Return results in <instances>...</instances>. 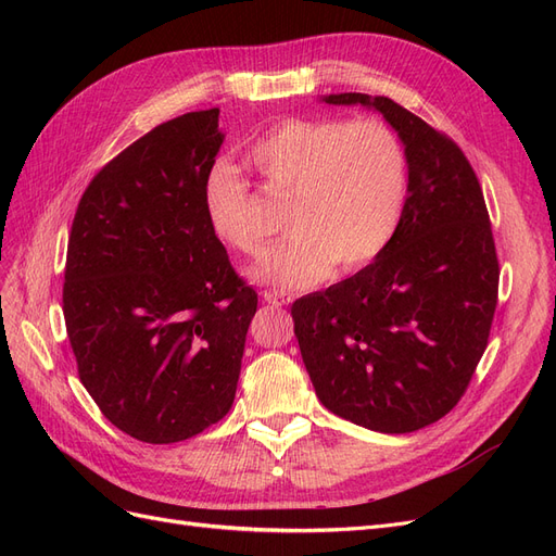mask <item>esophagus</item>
I'll list each match as a JSON object with an SVG mask.
<instances>
[{
	"label": "esophagus",
	"instance_id": "1",
	"mask_svg": "<svg viewBox=\"0 0 556 556\" xmlns=\"http://www.w3.org/2000/svg\"><path fill=\"white\" fill-rule=\"evenodd\" d=\"M262 296H264L266 304H271V306H288L290 301H292V296H290V294L276 292V290H266Z\"/></svg>",
	"mask_w": 556,
	"mask_h": 556
}]
</instances>
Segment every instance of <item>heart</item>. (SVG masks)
<instances>
[{
	"label": "heart",
	"mask_w": 556,
	"mask_h": 556,
	"mask_svg": "<svg viewBox=\"0 0 556 556\" xmlns=\"http://www.w3.org/2000/svg\"><path fill=\"white\" fill-rule=\"evenodd\" d=\"M266 190L290 197L292 233L257 276L288 290L325 280L333 264L355 271L382 255L399 229L408 197V160L396 131L378 117H292L248 148ZM213 233L241 255L260 260L271 243L248 180L215 164L204 180Z\"/></svg>",
	"instance_id": "b5f03b06"
}]
</instances>
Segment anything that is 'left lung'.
Instances as JSON below:
<instances>
[{
    "mask_svg": "<svg viewBox=\"0 0 556 556\" xmlns=\"http://www.w3.org/2000/svg\"><path fill=\"white\" fill-rule=\"evenodd\" d=\"M325 102L387 117L406 146L408 197L380 257L294 301V333L325 408L371 431L410 433L457 406L490 341L501 274L490 213L445 131L390 97Z\"/></svg>",
    "mask_w": 556,
    "mask_h": 556,
    "instance_id": "obj_1",
    "label": "left lung"
}]
</instances>
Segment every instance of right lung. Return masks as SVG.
Wrapping results in <instances>:
<instances>
[{
  "instance_id": "obj_1",
  "label": "right lung",
  "mask_w": 556,
  "mask_h": 556,
  "mask_svg": "<svg viewBox=\"0 0 556 556\" xmlns=\"http://www.w3.org/2000/svg\"><path fill=\"white\" fill-rule=\"evenodd\" d=\"M217 115H178L106 162L66 245L62 311L78 378L141 443L188 441L220 422L257 313L204 211Z\"/></svg>"
}]
</instances>
